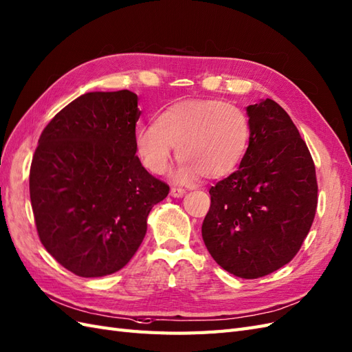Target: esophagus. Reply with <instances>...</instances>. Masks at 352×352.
<instances>
[{"mask_svg":"<svg viewBox=\"0 0 352 352\" xmlns=\"http://www.w3.org/2000/svg\"><path fill=\"white\" fill-rule=\"evenodd\" d=\"M184 193H186V190L179 188V187H173V188H170V192H169V195L173 197H183Z\"/></svg>","mask_w":352,"mask_h":352,"instance_id":"1","label":"esophagus"}]
</instances>
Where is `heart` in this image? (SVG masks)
<instances>
[{"label":"heart","mask_w":352,"mask_h":352,"mask_svg":"<svg viewBox=\"0 0 352 352\" xmlns=\"http://www.w3.org/2000/svg\"><path fill=\"white\" fill-rule=\"evenodd\" d=\"M142 165L164 175L173 162V147L183 162L178 183H192L200 174L217 179L234 173L250 143V120L243 109L219 100H190L160 113L155 125L135 133Z\"/></svg>","instance_id":"b5f03b06"}]
</instances>
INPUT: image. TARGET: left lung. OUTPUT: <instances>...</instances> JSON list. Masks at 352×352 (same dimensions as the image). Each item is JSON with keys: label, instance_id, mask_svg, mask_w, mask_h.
<instances>
[{"label": "left lung", "instance_id": "obj_1", "mask_svg": "<svg viewBox=\"0 0 352 352\" xmlns=\"http://www.w3.org/2000/svg\"><path fill=\"white\" fill-rule=\"evenodd\" d=\"M250 143L239 169L209 188L202 237L217 264L242 278L264 277L294 259L314 221L313 157L274 100L246 107Z\"/></svg>", "mask_w": 352, "mask_h": 352}]
</instances>
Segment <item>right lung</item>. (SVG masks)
Returning a JSON list of instances; mask_svg holds the SVG:
<instances>
[{
  "label": "right lung",
  "instance_id": "obj_1",
  "mask_svg": "<svg viewBox=\"0 0 352 352\" xmlns=\"http://www.w3.org/2000/svg\"><path fill=\"white\" fill-rule=\"evenodd\" d=\"M137 102L128 89L82 94L38 140L29 173L36 232L79 277L124 268L143 242L150 210L169 193L135 156Z\"/></svg>",
  "mask_w": 352,
  "mask_h": 352
}]
</instances>
